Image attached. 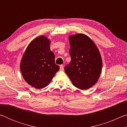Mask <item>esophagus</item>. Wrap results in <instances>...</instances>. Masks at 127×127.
<instances>
[{
  "instance_id": "1",
  "label": "esophagus",
  "mask_w": 127,
  "mask_h": 127,
  "mask_svg": "<svg viewBox=\"0 0 127 127\" xmlns=\"http://www.w3.org/2000/svg\"><path fill=\"white\" fill-rule=\"evenodd\" d=\"M60 70H64V66L63 65H60Z\"/></svg>"
}]
</instances>
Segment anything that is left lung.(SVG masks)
<instances>
[{"label":"left lung","mask_w":127,"mask_h":127,"mask_svg":"<svg viewBox=\"0 0 127 127\" xmlns=\"http://www.w3.org/2000/svg\"><path fill=\"white\" fill-rule=\"evenodd\" d=\"M69 54L71 61L64 67L75 87L88 89L97 81L101 72L102 60L92 40L84 34L70 36Z\"/></svg>","instance_id":"left-lung-1"}]
</instances>
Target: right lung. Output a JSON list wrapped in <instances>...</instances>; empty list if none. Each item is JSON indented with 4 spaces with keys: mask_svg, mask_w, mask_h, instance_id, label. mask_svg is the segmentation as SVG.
Returning <instances> with one entry per match:
<instances>
[{
    "mask_svg": "<svg viewBox=\"0 0 127 127\" xmlns=\"http://www.w3.org/2000/svg\"><path fill=\"white\" fill-rule=\"evenodd\" d=\"M20 68L25 80L32 86L41 89L48 86L59 69L50 50V41L41 36L31 41L23 56Z\"/></svg>",
    "mask_w": 127,
    "mask_h": 127,
    "instance_id": "1",
    "label": "right lung"
}]
</instances>
